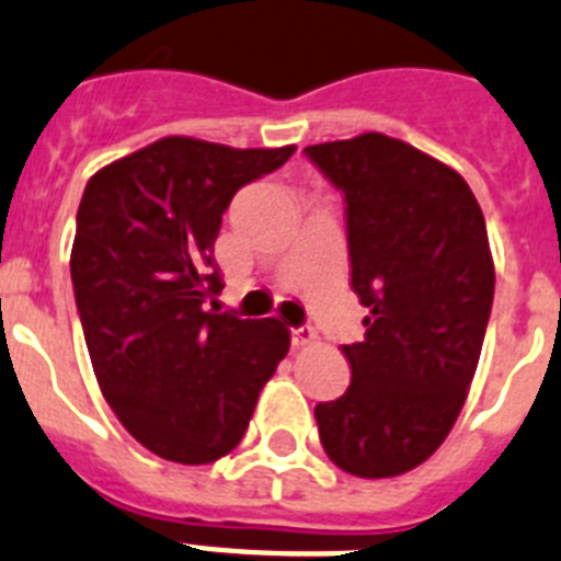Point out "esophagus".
Returning a JSON list of instances; mask_svg holds the SVG:
<instances>
[{"mask_svg": "<svg viewBox=\"0 0 561 561\" xmlns=\"http://www.w3.org/2000/svg\"><path fill=\"white\" fill-rule=\"evenodd\" d=\"M313 341H316V330L308 328V324L290 330V344H294V347H308V344H313Z\"/></svg>", "mask_w": 561, "mask_h": 561, "instance_id": "34e87169", "label": "esophagus"}]
</instances>
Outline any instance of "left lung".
Wrapping results in <instances>:
<instances>
[{
    "instance_id": "left-lung-1",
    "label": "left lung",
    "mask_w": 561,
    "mask_h": 561,
    "mask_svg": "<svg viewBox=\"0 0 561 561\" xmlns=\"http://www.w3.org/2000/svg\"><path fill=\"white\" fill-rule=\"evenodd\" d=\"M344 194L353 290L369 316L344 344L353 381L316 407L347 474L396 477L437 451L474 378L494 260L480 203L440 160L381 133L305 149Z\"/></svg>"
}]
</instances>
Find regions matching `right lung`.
I'll list each match as a JSON object with an SVG mask.
<instances>
[{
  "label": "right lung",
  "instance_id": "1",
  "mask_svg": "<svg viewBox=\"0 0 561 561\" xmlns=\"http://www.w3.org/2000/svg\"><path fill=\"white\" fill-rule=\"evenodd\" d=\"M294 152L172 135L87 183L70 256L87 350L112 412L163 460L228 455L290 347L279 319L203 305L222 290L214 240L228 203Z\"/></svg>",
  "mask_w": 561,
  "mask_h": 561
}]
</instances>
